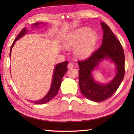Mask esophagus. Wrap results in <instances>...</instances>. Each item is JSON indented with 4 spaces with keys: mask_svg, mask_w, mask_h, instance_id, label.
Here are the masks:
<instances>
[{
    "mask_svg": "<svg viewBox=\"0 0 134 134\" xmlns=\"http://www.w3.org/2000/svg\"><path fill=\"white\" fill-rule=\"evenodd\" d=\"M67 67H68V68H69V69H72V68H73V67H74L73 63H71V62L69 63V64H68Z\"/></svg>",
    "mask_w": 134,
    "mask_h": 134,
    "instance_id": "obj_1",
    "label": "esophagus"
}]
</instances>
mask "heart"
Listing matches in <instances>:
<instances>
[{"label": "heart", "instance_id": "b5f03b06", "mask_svg": "<svg viewBox=\"0 0 134 134\" xmlns=\"http://www.w3.org/2000/svg\"><path fill=\"white\" fill-rule=\"evenodd\" d=\"M97 41V34L89 28L83 27L68 35L64 45L67 48H75L74 53L79 58H86L92 55Z\"/></svg>", "mask_w": 134, "mask_h": 134}]
</instances>
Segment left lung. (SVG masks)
<instances>
[{"label": "left lung", "mask_w": 134, "mask_h": 134, "mask_svg": "<svg viewBox=\"0 0 134 134\" xmlns=\"http://www.w3.org/2000/svg\"><path fill=\"white\" fill-rule=\"evenodd\" d=\"M103 37L101 47L85 60L79 61V86L81 93L86 98L100 102L109 98L118 89L125 75V55L119 41L105 22H101ZM109 58L115 63L117 72L113 80L108 84L96 82L91 72L99 62Z\"/></svg>", "instance_id": "obj_1"}]
</instances>
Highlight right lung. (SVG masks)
Listing matches in <instances>:
<instances>
[{
  "label": "right lung",
  "instance_id": "obj_1",
  "mask_svg": "<svg viewBox=\"0 0 134 134\" xmlns=\"http://www.w3.org/2000/svg\"><path fill=\"white\" fill-rule=\"evenodd\" d=\"M40 24H43V23H38V22H36V23L34 24L33 25H34L35 27L38 26V25ZM27 31H28V29L25 28H24L22 29L21 31L20 32V33L18 34V35L15 38V40L13 41V44H12V46L10 47V53L11 51H12V47L13 45H14L15 41L19 40V38H21L22 36H24L25 34H26ZM69 62L66 61V62H64L62 63H59V64H57L55 67V69H54V74H53V81H52V84H51V89L49 90L48 93L47 94L46 96L44 97H43L42 99L39 100L34 101V102L35 104H44L50 101L53 98L54 96H55L58 93V92L59 90V89L60 87L61 83H62V79L64 76V74L66 73L67 71V64Z\"/></svg>",
  "mask_w": 134,
  "mask_h": 134
}]
</instances>
